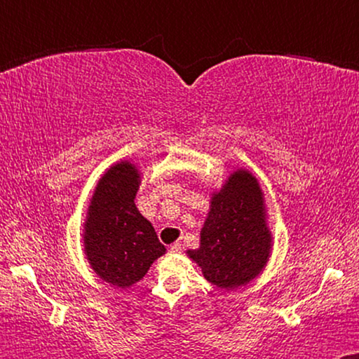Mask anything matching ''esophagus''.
<instances>
[{"instance_id":"esophagus-1","label":"esophagus","mask_w":359,"mask_h":359,"mask_svg":"<svg viewBox=\"0 0 359 359\" xmlns=\"http://www.w3.org/2000/svg\"><path fill=\"white\" fill-rule=\"evenodd\" d=\"M181 248H183V245L180 242H175L170 245V252L171 254H178V252H181Z\"/></svg>"}]
</instances>
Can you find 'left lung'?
Returning a JSON list of instances; mask_svg holds the SVG:
<instances>
[{"instance_id":"8db88e82","label":"left lung","mask_w":359,"mask_h":359,"mask_svg":"<svg viewBox=\"0 0 359 359\" xmlns=\"http://www.w3.org/2000/svg\"><path fill=\"white\" fill-rule=\"evenodd\" d=\"M273 237L259 180L245 168L233 170L210 195V212L200 231V247L187 255L217 287L247 285L267 267Z\"/></svg>"}]
</instances>
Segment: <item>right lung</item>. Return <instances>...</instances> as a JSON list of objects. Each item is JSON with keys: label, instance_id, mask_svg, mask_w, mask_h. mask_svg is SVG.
Here are the masks:
<instances>
[{"label": "right lung", "instance_id": "add662e5", "mask_svg": "<svg viewBox=\"0 0 359 359\" xmlns=\"http://www.w3.org/2000/svg\"><path fill=\"white\" fill-rule=\"evenodd\" d=\"M139 184L137 164L121 159L104 171L87 205L83 254L97 277L114 287L137 284L154 260L166 254L154 226L134 203Z\"/></svg>", "mask_w": 359, "mask_h": 359}]
</instances>
